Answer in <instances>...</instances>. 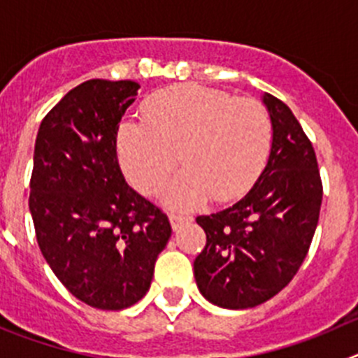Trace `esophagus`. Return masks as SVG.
Wrapping results in <instances>:
<instances>
[{
  "label": "esophagus",
  "instance_id": "esophagus-1",
  "mask_svg": "<svg viewBox=\"0 0 358 358\" xmlns=\"http://www.w3.org/2000/svg\"><path fill=\"white\" fill-rule=\"evenodd\" d=\"M191 215H182V214H169V221H171L173 228L175 230H178L180 227H182L183 223H189L191 221Z\"/></svg>",
  "mask_w": 358,
  "mask_h": 358
}]
</instances>
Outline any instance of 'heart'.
Segmentation results:
<instances>
[{"mask_svg": "<svg viewBox=\"0 0 358 358\" xmlns=\"http://www.w3.org/2000/svg\"><path fill=\"white\" fill-rule=\"evenodd\" d=\"M143 119L144 124L128 121L119 128V160L139 191L155 196L182 159L187 169L167 192L173 207L239 198L259 178L271 151V115L255 98L183 83L148 99Z\"/></svg>", "mask_w": 358, "mask_h": 358, "instance_id": "obj_1", "label": "heart"}]
</instances>
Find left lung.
I'll use <instances>...</instances> for the list:
<instances>
[{"label": "left lung", "mask_w": 358, "mask_h": 358, "mask_svg": "<svg viewBox=\"0 0 358 358\" xmlns=\"http://www.w3.org/2000/svg\"><path fill=\"white\" fill-rule=\"evenodd\" d=\"M264 103L273 144L262 175L243 199L198 215L207 243L194 260L201 294L224 308H251L278 294L298 273L320 221L323 182L310 139L291 108Z\"/></svg>", "instance_id": "8db88e82"}]
</instances>
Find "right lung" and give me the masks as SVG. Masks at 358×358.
Returning a JSON list of instances; mask_svg holds the SVG:
<instances>
[{"label":"right lung","mask_w":358,"mask_h":358,"mask_svg":"<svg viewBox=\"0 0 358 358\" xmlns=\"http://www.w3.org/2000/svg\"><path fill=\"white\" fill-rule=\"evenodd\" d=\"M139 83L87 80L38 128L30 178L35 237L71 294L101 310L131 307L150 289L171 237L157 205L134 191L117 162V130Z\"/></svg>","instance_id":"right-lung-1"}]
</instances>
